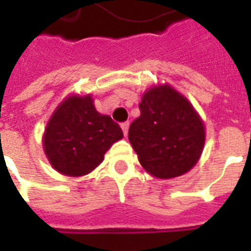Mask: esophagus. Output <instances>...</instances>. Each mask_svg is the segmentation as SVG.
I'll use <instances>...</instances> for the list:
<instances>
[{
    "mask_svg": "<svg viewBox=\"0 0 251 251\" xmlns=\"http://www.w3.org/2000/svg\"><path fill=\"white\" fill-rule=\"evenodd\" d=\"M121 127H122L124 134H125V136H127V130H129V122H124V124H121Z\"/></svg>",
    "mask_w": 251,
    "mask_h": 251,
    "instance_id": "34e87169",
    "label": "esophagus"
}]
</instances>
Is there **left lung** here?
Listing matches in <instances>:
<instances>
[{
	"mask_svg": "<svg viewBox=\"0 0 251 251\" xmlns=\"http://www.w3.org/2000/svg\"><path fill=\"white\" fill-rule=\"evenodd\" d=\"M140 111L129 127V141L148 174L172 179L194 168L205 133L188 99L169 84L154 86L142 95Z\"/></svg>",
	"mask_w": 251,
	"mask_h": 251,
	"instance_id": "left-lung-1",
	"label": "left lung"
}]
</instances>
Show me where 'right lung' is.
I'll list each match as a JSON object with an SVG mask.
<instances>
[{
    "instance_id": "right-lung-1",
    "label": "right lung",
    "mask_w": 251,
    "mask_h": 251,
    "mask_svg": "<svg viewBox=\"0 0 251 251\" xmlns=\"http://www.w3.org/2000/svg\"><path fill=\"white\" fill-rule=\"evenodd\" d=\"M122 137L120 125L109 115L99 114L90 95H71L48 121L43 147L57 172L77 177L97 168L104 153Z\"/></svg>"
}]
</instances>
